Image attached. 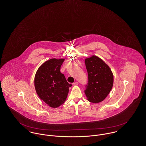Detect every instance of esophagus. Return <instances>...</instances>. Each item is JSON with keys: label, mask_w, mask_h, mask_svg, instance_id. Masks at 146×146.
<instances>
[{"label": "esophagus", "mask_w": 146, "mask_h": 146, "mask_svg": "<svg viewBox=\"0 0 146 146\" xmlns=\"http://www.w3.org/2000/svg\"><path fill=\"white\" fill-rule=\"evenodd\" d=\"M73 86H77V85H78V82H74V83H73V84H72Z\"/></svg>", "instance_id": "34e87169"}]
</instances>
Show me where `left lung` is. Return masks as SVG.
Here are the masks:
<instances>
[{"label":"left lung","instance_id":"1","mask_svg":"<svg viewBox=\"0 0 146 146\" xmlns=\"http://www.w3.org/2000/svg\"><path fill=\"white\" fill-rule=\"evenodd\" d=\"M88 81L84 93L88 101L92 103L102 101L110 93L113 86V73L102 59L96 56L85 59Z\"/></svg>","mask_w":146,"mask_h":146}]
</instances>
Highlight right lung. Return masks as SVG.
I'll list each match as a JSON object with an SVG mask.
<instances>
[{
  "instance_id": "add662e5",
  "label": "right lung",
  "mask_w": 146,
  "mask_h": 146,
  "mask_svg": "<svg viewBox=\"0 0 146 146\" xmlns=\"http://www.w3.org/2000/svg\"><path fill=\"white\" fill-rule=\"evenodd\" d=\"M64 59H51L41 65L35 77V87L39 97L49 106L56 108L66 98L69 84L60 70Z\"/></svg>"
}]
</instances>
